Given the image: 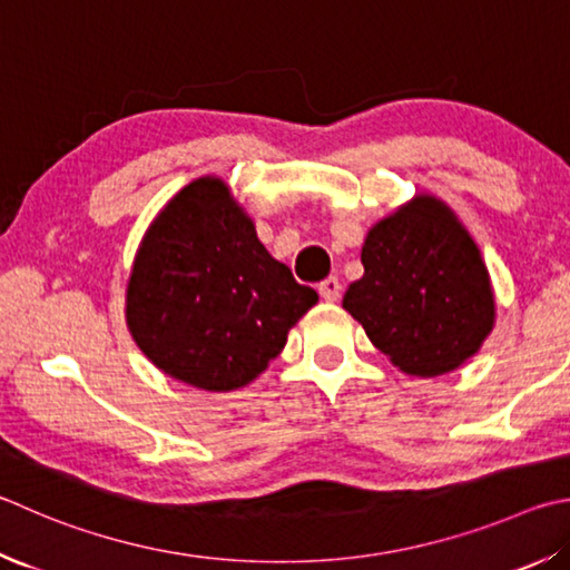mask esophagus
<instances>
[{"label":"esophagus","instance_id":"34e87169","mask_svg":"<svg viewBox=\"0 0 570 570\" xmlns=\"http://www.w3.org/2000/svg\"><path fill=\"white\" fill-rule=\"evenodd\" d=\"M318 294H321V298H324V302H328V304L338 302V296H341V284H338V278H336V276H328V278H324V282L318 284Z\"/></svg>","mask_w":570,"mask_h":570}]
</instances>
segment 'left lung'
<instances>
[{
    "label": "left lung",
    "instance_id": "left-lung-1",
    "mask_svg": "<svg viewBox=\"0 0 570 570\" xmlns=\"http://www.w3.org/2000/svg\"><path fill=\"white\" fill-rule=\"evenodd\" d=\"M344 308L403 374L433 379L481 348L495 302L479 246L446 204L413 196L366 234Z\"/></svg>",
    "mask_w": 570,
    "mask_h": 570
}]
</instances>
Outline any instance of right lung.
<instances>
[{"instance_id":"1","label":"right lung","mask_w":570,"mask_h":570,"mask_svg":"<svg viewBox=\"0 0 570 570\" xmlns=\"http://www.w3.org/2000/svg\"><path fill=\"white\" fill-rule=\"evenodd\" d=\"M318 302L258 242L216 177L174 196L144 234L127 286V326L154 366L204 391H234L282 354Z\"/></svg>"}]
</instances>
